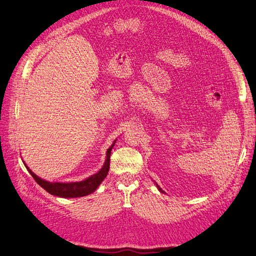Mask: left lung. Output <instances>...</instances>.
Masks as SVG:
<instances>
[{
  "label": "left lung",
  "mask_w": 256,
  "mask_h": 256,
  "mask_svg": "<svg viewBox=\"0 0 256 256\" xmlns=\"http://www.w3.org/2000/svg\"><path fill=\"white\" fill-rule=\"evenodd\" d=\"M157 187H158V189H159V191H161V192H164V191H162V190H161V188H160V187H159V186H157Z\"/></svg>",
  "instance_id": "obj_1"
}]
</instances>
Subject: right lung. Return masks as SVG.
Segmentation results:
<instances>
[{
  "label": "right lung",
  "mask_w": 256,
  "mask_h": 256,
  "mask_svg": "<svg viewBox=\"0 0 256 256\" xmlns=\"http://www.w3.org/2000/svg\"><path fill=\"white\" fill-rule=\"evenodd\" d=\"M115 142L108 148L106 150V159L104 166L100 168V171L94 174L92 176L86 178L85 180L78 182H50L47 180H44L42 178L36 176L26 166L28 171L30 174L33 176L35 182L42 187L46 191L49 192L52 196H56L60 198H80L88 196L90 193L94 192L98 186L102 184V182L104 180L106 176L108 175L110 168V156H111V150L113 148Z\"/></svg>",
  "instance_id": "right-lung-1"
}]
</instances>
